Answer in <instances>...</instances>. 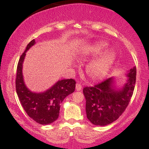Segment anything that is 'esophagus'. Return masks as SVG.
<instances>
[{
    "label": "esophagus",
    "instance_id": "34e87169",
    "mask_svg": "<svg viewBox=\"0 0 149 149\" xmlns=\"http://www.w3.org/2000/svg\"><path fill=\"white\" fill-rule=\"evenodd\" d=\"M81 89H82V86H81V85L79 84V83H77V84H76V90L77 91H81Z\"/></svg>",
    "mask_w": 149,
    "mask_h": 149
}]
</instances>
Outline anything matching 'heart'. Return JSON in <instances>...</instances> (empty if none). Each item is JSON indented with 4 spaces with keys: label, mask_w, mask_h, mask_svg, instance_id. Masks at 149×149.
<instances>
[{
    "label": "heart",
    "mask_w": 149,
    "mask_h": 149,
    "mask_svg": "<svg viewBox=\"0 0 149 149\" xmlns=\"http://www.w3.org/2000/svg\"><path fill=\"white\" fill-rule=\"evenodd\" d=\"M108 44L104 42H98L87 47L83 51L81 57L83 58H89L96 56L105 49ZM117 59V54L113 49H108L102 53L98 58L87 65V74L91 79L95 81L103 79L111 70Z\"/></svg>",
    "instance_id": "b5f03b06"
}]
</instances>
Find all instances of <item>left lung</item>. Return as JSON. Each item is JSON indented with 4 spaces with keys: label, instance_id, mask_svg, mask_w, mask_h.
I'll return each instance as SVG.
<instances>
[{
    "label": "left lung",
    "instance_id": "8db88e82",
    "mask_svg": "<svg viewBox=\"0 0 149 149\" xmlns=\"http://www.w3.org/2000/svg\"><path fill=\"white\" fill-rule=\"evenodd\" d=\"M127 77V81L121 88L115 86V80L111 77L94 87L83 89L87 117L91 123L107 125L116 121L125 111L135 87L136 66L128 71Z\"/></svg>",
    "mask_w": 149,
    "mask_h": 149
}]
</instances>
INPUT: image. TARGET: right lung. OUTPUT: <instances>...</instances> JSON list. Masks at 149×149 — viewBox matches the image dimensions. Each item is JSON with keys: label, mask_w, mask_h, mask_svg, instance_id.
Instances as JSON below:
<instances>
[{"label": "right lung", "mask_w": 149, "mask_h": 149, "mask_svg": "<svg viewBox=\"0 0 149 149\" xmlns=\"http://www.w3.org/2000/svg\"><path fill=\"white\" fill-rule=\"evenodd\" d=\"M35 43L34 39L31 40L19 58L15 81L16 92L28 115L38 123L47 125L58 119L60 104L65 97L74 92L76 82L72 79H63L44 92L35 93L30 91L24 83L22 67L26 52Z\"/></svg>", "instance_id": "obj_1"}]
</instances>
